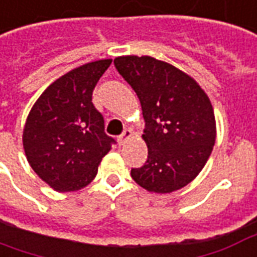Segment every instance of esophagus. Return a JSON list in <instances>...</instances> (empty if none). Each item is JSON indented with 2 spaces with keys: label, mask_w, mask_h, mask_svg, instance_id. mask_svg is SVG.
I'll use <instances>...</instances> for the list:
<instances>
[{
  "label": "esophagus",
  "mask_w": 257,
  "mask_h": 257,
  "mask_svg": "<svg viewBox=\"0 0 257 257\" xmlns=\"http://www.w3.org/2000/svg\"><path fill=\"white\" fill-rule=\"evenodd\" d=\"M132 135H134V132H132L131 129H125V131H123V134L118 138V143L119 144H125L126 142H128L129 139L132 138Z\"/></svg>",
  "instance_id": "esophagus-1"
}]
</instances>
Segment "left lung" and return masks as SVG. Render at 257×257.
<instances>
[{"instance_id": "left-lung-1", "label": "left lung", "mask_w": 257, "mask_h": 257, "mask_svg": "<svg viewBox=\"0 0 257 257\" xmlns=\"http://www.w3.org/2000/svg\"><path fill=\"white\" fill-rule=\"evenodd\" d=\"M114 65L138 95L146 121L147 162L131 176L148 192L181 189L201 172L215 144L210 98L191 76L154 57H117Z\"/></svg>"}]
</instances>
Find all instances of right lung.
I'll return each instance as SVG.
<instances>
[{
    "label": "right lung",
    "instance_id": "add662e5",
    "mask_svg": "<svg viewBox=\"0 0 257 257\" xmlns=\"http://www.w3.org/2000/svg\"><path fill=\"white\" fill-rule=\"evenodd\" d=\"M111 64L98 60L51 83L32 106L23 147L32 170L57 192L87 187L114 139L104 134L102 114L92 103L95 85Z\"/></svg>",
    "mask_w": 257,
    "mask_h": 257
}]
</instances>
